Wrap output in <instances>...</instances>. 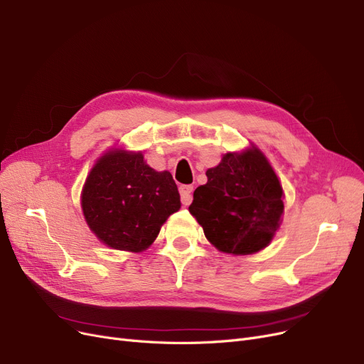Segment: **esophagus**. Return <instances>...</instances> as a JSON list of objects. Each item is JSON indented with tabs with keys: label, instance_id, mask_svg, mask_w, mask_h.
Instances as JSON below:
<instances>
[{
	"label": "esophagus",
	"instance_id": "1",
	"mask_svg": "<svg viewBox=\"0 0 364 364\" xmlns=\"http://www.w3.org/2000/svg\"><path fill=\"white\" fill-rule=\"evenodd\" d=\"M192 192H193V186H191V184L180 186V196H181V203L184 205V207H188V205H191Z\"/></svg>",
	"mask_w": 364,
	"mask_h": 364
}]
</instances>
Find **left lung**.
I'll return each instance as SVG.
<instances>
[{
	"instance_id": "obj_1",
	"label": "left lung",
	"mask_w": 364,
	"mask_h": 364,
	"mask_svg": "<svg viewBox=\"0 0 364 364\" xmlns=\"http://www.w3.org/2000/svg\"><path fill=\"white\" fill-rule=\"evenodd\" d=\"M188 211L220 251L252 255L271 242L284 210L282 187L260 150L228 153L207 171Z\"/></svg>"
}]
</instances>
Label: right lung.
Instances as JSON below:
<instances>
[{
  "instance_id": "obj_1",
  "label": "right lung",
  "mask_w": 364,
  "mask_h": 364,
  "mask_svg": "<svg viewBox=\"0 0 364 364\" xmlns=\"http://www.w3.org/2000/svg\"><path fill=\"white\" fill-rule=\"evenodd\" d=\"M181 207L168 171L146 165L141 153L109 151L90 171L82 208L90 230L114 250L143 251Z\"/></svg>"
}]
</instances>
